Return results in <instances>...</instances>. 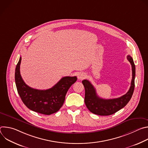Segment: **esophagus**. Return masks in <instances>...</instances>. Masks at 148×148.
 <instances>
[{
    "label": "esophagus",
    "mask_w": 148,
    "mask_h": 148,
    "mask_svg": "<svg viewBox=\"0 0 148 148\" xmlns=\"http://www.w3.org/2000/svg\"><path fill=\"white\" fill-rule=\"evenodd\" d=\"M86 77V74H84V73H79V74H78V76H77L78 79H83Z\"/></svg>",
    "instance_id": "obj_1"
}]
</instances>
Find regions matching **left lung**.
Wrapping results in <instances>:
<instances>
[{
	"label": "left lung",
	"mask_w": 148,
	"mask_h": 148,
	"mask_svg": "<svg viewBox=\"0 0 148 148\" xmlns=\"http://www.w3.org/2000/svg\"><path fill=\"white\" fill-rule=\"evenodd\" d=\"M127 59L132 66V79L129 91L121 97L108 99L101 98L97 95L95 88L89 81L84 79L82 81L85 88L84 101L90 112L98 115H110L123 108L130 101L135 88V66L132 58L130 55L127 56Z\"/></svg>",
	"instance_id": "obj_1"
}]
</instances>
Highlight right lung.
Instances as JSON below:
<instances>
[{"mask_svg":"<svg viewBox=\"0 0 148 148\" xmlns=\"http://www.w3.org/2000/svg\"><path fill=\"white\" fill-rule=\"evenodd\" d=\"M22 57L15 70V82L17 92L26 106L32 111L51 115L57 112L62 106L66 95L70 87L77 81V77H62L52 88L40 90L29 87L24 82L20 73Z\"/></svg>","mask_w":148,"mask_h":148,"instance_id":"obj_1","label":"right lung"}]
</instances>
